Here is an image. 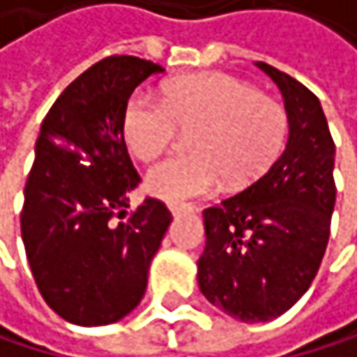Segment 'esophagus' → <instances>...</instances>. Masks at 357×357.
Masks as SVG:
<instances>
[{
    "label": "esophagus",
    "instance_id": "34e87169",
    "mask_svg": "<svg viewBox=\"0 0 357 357\" xmlns=\"http://www.w3.org/2000/svg\"><path fill=\"white\" fill-rule=\"evenodd\" d=\"M169 211H172V215H181V213L192 211V206L190 204H169Z\"/></svg>",
    "mask_w": 357,
    "mask_h": 357
}]
</instances>
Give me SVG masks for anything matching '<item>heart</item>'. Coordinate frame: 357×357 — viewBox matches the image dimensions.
Returning <instances> with one entry per match:
<instances>
[{
  "label": "heart",
  "instance_id": "heart-1",
  "mask_svg": "<svg viewBox=\"0 0 357 357\" xmlns=\"http://www.w3.org/2000/svg\"><path fill=\"white\" fill-rule=\"evenodd\" d=\"M178 128H198L190 142L194 157H169L146 174V190L174 204L213 192L221 176L236 185L260 178L285 142L287 115L277 101L219 72L172 82L165 103L136 91L123 109L126 144L142 161L159 157Z\"/></svg>",
  "mask_w": 357,
  "mask_h": 357
}]
</instances>
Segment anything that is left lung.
Masks as SVG:
<instances>
[{
  "label": "left lung",
  "instance_id": "8db88e82",
  "mask_svg": "<svg viewBox=\"0 0 357 357\" xmlns=\"http://www.w3.org/2000/svg\"><path fill=\"white\" fill-rule=\"evenodd\" d=\"M281 91L289 134L281 157L240 194L204 208L202 296L242 322L287 312L310 287L335 208V142L321 101L277 68L256 63Z\"/></svg>",
  "mask_w": 357,
  "mask_h": 357
}]
</instances>
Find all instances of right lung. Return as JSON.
Returning <instances> with one entry per match:
<instances>
[{
	"label": "right lung",
	"instance_id": "add662e5",
	"mask_svg": "<svg viewBox=\"0 0 357 357\" xmlns=\"http://www.w3.org/2000/svg\"><path fill=\"white\" fill-rule=\"evenodd\" d=\"M161 72L140 57H105L57 97L40 123L20 229L43 300L72 324H111L140 304L174 219L161 200L146 198L115 223L140 181L123 140V109L138 84Z\"/></svg>",
	"mask_w": 357,
	"mask_h": 357
}]
</instances>
